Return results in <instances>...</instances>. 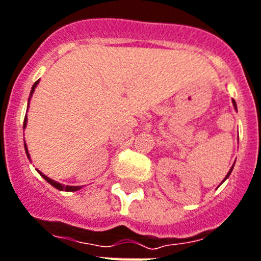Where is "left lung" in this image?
I'll list each match as a JSON object with an SVG mask.
<instances>
[{
    "label": "left lung",
    "mask_w": 261,
    "mask_h": 261,
    "mask_svg": "<svg viewBox=\"0 0 261 261\" xmlns=\"http://www.w3.org/2000/svg\"><path fill=\"white\" fill-rule=\"evenodd\" d=\"M232 102H233V106H235V109H236V102H235V100H232ZM232 168H233V166H232V167H231V170H229V172H228V174H227V176H225V178H224V180L229 176V174H231V171H232ZM224 180H223V181H224Z\"/></svg>",
    "instance_id": "obj_1"
}]
</instances>
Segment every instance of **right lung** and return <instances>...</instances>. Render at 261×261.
Segmentation results:
<instances>
[{"instance_id":"1","label":"right lung","mask_w":261,"mask_h":261,"mask_svg":"<svg viewBox=\"0 0 261 261\" xmlns=\"http://www.w3.org/2000/svg\"><path fill=\"white\" fill-rule=\"evenodd\" d=\"M37 85H38V81H37V82L34 83V85H33L32 91H30V97H32V94L34 93V89H36V87H37ZM26 122H28V119H26V117H25V120H23V128H25V127H26ZM25 151H26V155L29 156V152H28V148H26V143H25ZM39 174L42 175L43 179H45L46 181H49V183L53 186V187H56L57 190H61V191H76V190H80V188H81V187H78V186H62V185H61V183H58V181H56V180H53V179L47 178V176H46V175H43L42 172H39Z\"/></svg>"}]
</instances>
